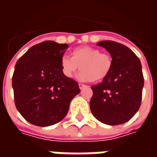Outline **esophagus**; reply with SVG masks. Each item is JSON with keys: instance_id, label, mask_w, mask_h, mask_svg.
Returning a JSON list of instances; mask_svg holds the SVG:
<instances>
[{"instance_id": "obj_1", "label": "esophagus", "mask_w": 157, "mask_h": 157, "mask_svg": "<svg viewBox=\"0 0 157 157\" xmlns=\"http://www.w3.org/2000/svg\"><path fill=\"white\" fill-rule=\"evenodd\" d=\"M86 86H87L84 85V84H81V83L79 84V88L81 89V90H82L83 88H85V87H86Z\"/></svg>"}]
</instances>
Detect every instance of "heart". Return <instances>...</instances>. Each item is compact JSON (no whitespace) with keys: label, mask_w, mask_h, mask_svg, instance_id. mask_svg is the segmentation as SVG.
Masks as SVG:
<instances>
[{"label":"heart","mask_w":157,"mask_h":157,"mask_svg":"<svg viewBox=\"0 0 157 157\" xmlns=\"http://www.w3.org/2000/svg\"><path fill=\"white\" fill-rule=\"evenodd\" d=\"M63 74L71 78L75 71L81 69L77 78L82 82H98L109 75L113 66L112 56L101 53L98 48L83 46L75 48L71 57L63 55L60 59Z\"/></svg>","instance_id":"obj_1"}]
</instances>
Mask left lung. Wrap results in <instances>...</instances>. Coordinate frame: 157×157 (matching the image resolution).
Returning <instances> with one entry per match:
<instances>
[{"instance_id":"left-lung-1","label":"left lung","mask_w":157,"mask_h":157,"mask_svg":"<svg viewBox=\"0 0 157 157\" xmlns=\"http://www.w3.org/2000/svg\"><path fill=\"white\" fill-rule=\"evenodd\" d=\"M97 45L110 54L113 66L101 83L92 86L90 109L93 116L103 124H122L140 107L144 86L141 63L130 48L119 43L108 40Z\"/></svg>"}]
</instances>
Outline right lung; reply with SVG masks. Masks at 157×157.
I'll return each mask as SVG.
<instances>
[{
	"mask_svg": "<svg viewBox=\"0 0 157 157\" xmlns=\"http://www.w3.org/2000/svg\"><path fill=\"white\" fill-rule=\"evenodd\" d=\"M67 44L44 41L29 48L15 65L12 88L17 109L37 126H50L67 114L80 92L78 83L62 72L60 59Z\"/></svg>",
	"mask_w": 157,
	"mask_h": 157,
	"instance_id": "1",
	"label": "right lung"
}]
</instances>
